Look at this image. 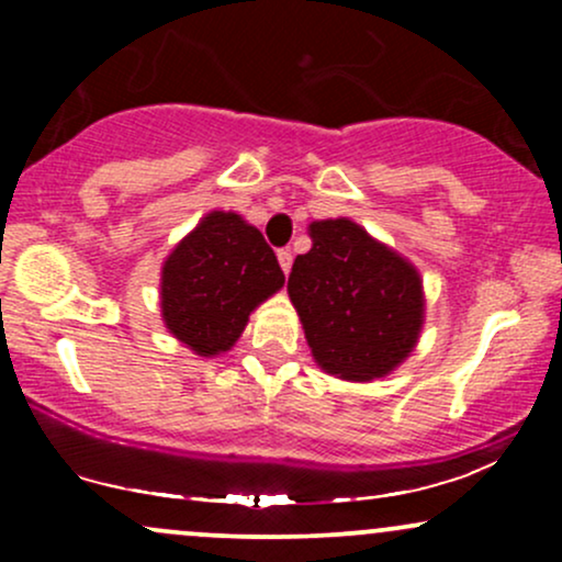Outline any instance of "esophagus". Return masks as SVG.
I'll list each match as a JSON object with an SVG mask.
<instances>
[{
  "instance_id": "1",
  "label": "esophagus",
  "mask_w": 562,
  "mask_h": 562,
  "mask_svg": "<svg viewBox=\"0 0 562 562\" xmlns=\"http://www.w3.org/2000/svg\"><path fill=\"white\" fill-rule=\"evenodd\" d=\"M277 261H280V267H282V272H290V267H293V254H290L288 248H282V250H277Z\"/></svg>"
}]
</instances>
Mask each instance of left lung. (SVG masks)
Listing matches in <instances>:
<instances>
[{"instance_id":"obj_1","label":"left lung","mask_w":562,"mask_h":562,"mask_svg":"<svg viewBox=\"0 0 562 562\" xmlns=\"http://www.w3.org/2000/svg\"><path fill=\"white\" fill-rule=\"evenodd\" d=\"M288 293L322 370L346 380L383 378L417 344L423 282L409 261L348 218L308 227Z\"/></svg>"}]
</instances>
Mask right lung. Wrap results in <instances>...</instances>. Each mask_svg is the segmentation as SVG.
<instances>
[{"mask_svg":"<svg viewBox=\"0 0 562 562\" xmlns=\"http://www.w3.org/2000/svg\"><path fill=\"white\" fill-rule=\"evenodd\" d=\"M285 282L274 250L237 214L214 211L164 263L166 327L200 357L232 348L248 314Z\"/></svg>","mask_w":562,"mask_h":562,"instance_id":"right-lung-1","label":"right lung"}]
</instances>
